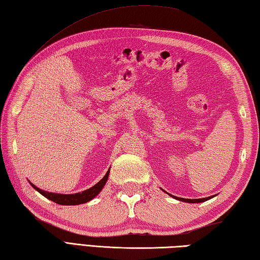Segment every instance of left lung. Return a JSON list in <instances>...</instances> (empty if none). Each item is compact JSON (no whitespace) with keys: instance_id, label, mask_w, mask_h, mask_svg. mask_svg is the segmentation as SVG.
I'll list each match as a JSON object with an SVG mask.
<instances>
[{"instance_id":"1","label":"left lung","mask_w":260,"mask_h":260,"mask_svg":"<svg viewBox=\"0 0 260 260\" xmlns=\"http://www.w3.org/2000/svg\"><path fill=\"white\" fill-rule=\"evenodd\" d=\"M172 197H174V196H172ZM175 198V197H174ZM211 198H213V196L212 197H209V198H203V199H184V198H175V199H178V200H180V201H183V202H189V203H199V202H203V201H207V200H209V199H211Z\"/></svg>"}]
</instances>
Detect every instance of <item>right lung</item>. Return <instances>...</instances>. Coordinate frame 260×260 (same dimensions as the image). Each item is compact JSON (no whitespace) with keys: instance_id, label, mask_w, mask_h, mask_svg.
Here are the masks:
<instances>
[{"instance_id":"1","label":"right lung","mask_w":260,"mask_h":260,"mask_svg":"<svg viewBox=\"0 0 260 260\" xmlns=\"http://www.w3.org/2000/svg\"><path fill=\"white\" fill-rule=\"evenodd\" d=\"M110 170V169H109ZM109 170L107 171L106 175L98 182L97 184L91 186L90 189H88L86 191H82L81 193H75V194H58V193H51V192H47V191H42L41 189H39L36 185H31L35 187V189L41 193L43 197H46L49 200H51L53 202H56L58 204H62V206H77V204H81V203H86L88 201H90L91 199L95 198L99 192L102 191L104 185L106 184V182L108 180V175H109Z\"/></svg>"}]
</instances>
